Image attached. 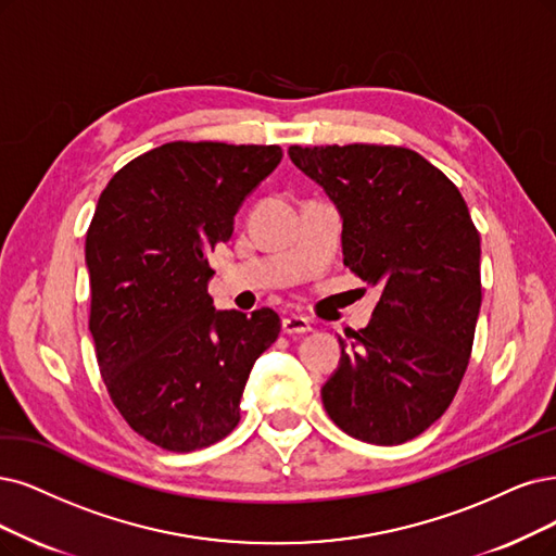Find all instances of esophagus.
Wrapping results in <instances>:
<instances>
[{"label":"esophagus","instance_id":"obj_1","mask_svg":"<svg viewBox=\"0 0 556 556\" xmlns=\"http://www.w3.org/2000/svg\"><path fill=\"white\" fill-rule=\"evenodd\" d=\"M281 330L286 334H304L312 330V320L304 318V316H286L281 320Z\"/></svg>","mask_w":556,"mask_h":556}]
</instances>
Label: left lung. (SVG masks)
<instances>
[{
    "instance_id": "8db88e82",
    "label": "left lung",
    "mask_w": 556,
    "mask_h": 556,
    "mask_svg": "<svg viewBox=\"0 0 556 556\" xmlns=\"http://www.w3.org/2000/svg\"><path fill=\"white\" fill-rule=\"evenodd\" d=\"M343 219V265L378 286L364 330L339 337L330 419L368 444L421 435L454 401L481 309V238L458 188L403 147H291Z\"/></svg>"
}]
</instances>
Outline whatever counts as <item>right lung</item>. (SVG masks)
<instances>
[{
  "label": "right lung",
  "instance_id": "1",
  "mask_svg": "<svg viewBox=\"0 0 556 556\" xmlns=\"http://www.w3.org/2000/svg\"><path fill=\"white\" fill-rule=\"evenodd\" d=\"M279 147L169 141L118 169L87 231L89 330L100 376L128 426L188 454L226 438L254 362L281 330L273 309L217 312L208 254Z\"/></svg>",
  "mask_w": 556,
  "mask_h": 556
}]
</instances>
